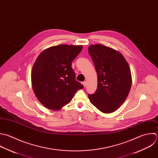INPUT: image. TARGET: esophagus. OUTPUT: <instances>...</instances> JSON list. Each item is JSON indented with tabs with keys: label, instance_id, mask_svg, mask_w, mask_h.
Segmentation results:
<instances>
[{
	"label": "esophagus",
	"instance_id": "esophagus-1",
	"mask_svg": "<svg viewBox=\"0 0 158 158\" xmlns=\"http://www.w3.org/2000/svg\"><path fill=\"white\" fill-rule=\"evenodd\" d=\"M82 84H83V85H84V86L85 87V86H86V85H87V82H86V81L83 82H82Z\"/></svg>",
	"mask_w": 158,
	"mask_h": 158
}]
</instances>
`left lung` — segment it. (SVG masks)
Returning <instances> with one entry per match:
<instances>
[{
  "label": "left lung",
  "instance_id": "left-lung-1",
  "mask_svg": "<svg viewBox=\"0 0 158 158\" xmlns=\"http://www.w3.org/2000/svg\"><path fill=\"white\" fill-rule=\"evenodd\" d=\"M97 74V89L89 98L106 114L117 110L126 101L132 86L129 65L123 54L102 44L88 48Z\"/></svg>",
  "mask_w": 158,
  "mask_h": 158
}]
</instances>
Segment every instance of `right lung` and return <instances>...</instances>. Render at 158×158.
<instances>
[{
	"instance_id": "add662e5",
	"label": "right lung",
	"mask_w": 158,
	"mask_h": 158,
	"mask_svg": "<svg viewBox=\"0 0 158 158\" xmlns=\"http://www.w3.org/2000/svg\"><path fill=\"white\" fill-rule=\"evenodd\" d=\"M83 46L61 44L44 50L31 71L32 90L40 103L57 111L68 104L83 85L75 79L71 67Z\"/></svg>"
}]
</instances>
